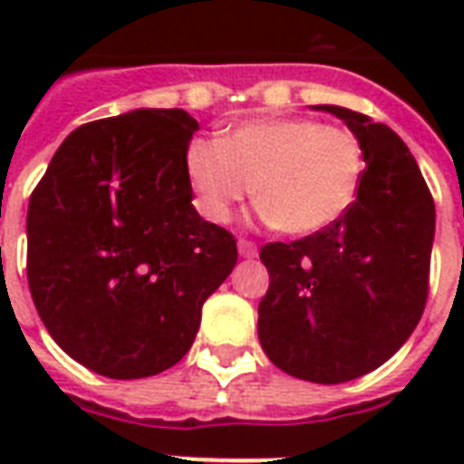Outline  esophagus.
<instances>
[{
    "instance_id": "esophagus-1",
    "label": "esophagus",
    "mask_w": 464,
    "mask_h": 464,
    "mask_svg": "<svg viewBox=\"0 0 464 464\" xmlns=\"http://www.w3.org/2000/svg\"><path fill=\"white\" fill-rule=\"evenodd\" d=\"M238 253H240V257H255V255H257V246H255L253 240L240 238L238 240Z\"/></svg>"
}]
</instances>
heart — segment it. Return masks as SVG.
I'll use <instances>...</instances> for the list:
<instances>
[{
	"instance_id": "obj_1",
	"label": "heart",
	"mask_w": 464,
	"mask_h": 464,
	"mask_svg": "<svg viewBox=\"0 0 464 464\" xmlns=\"http://www.w3.org/2000/svg\"><path fill=\"white\" fill-rule=\"evenodd\" d=\"M197 209L224 224L253 195L262 218L291 236L332 226L359 192L363 149L342 127L308 118L250 120L221 140H195L185 156Z\"/></svg>"
}]
</instances>
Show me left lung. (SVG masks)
Returning <instances> with one entry per match:
<instances>
[{
  "label": "left lung",
  "instance_id": "8db88e82",
  "mask_svg": "<svg viewBox=\"0 0 464 464\" xmlns=\"http://www.w3.org/2000/svg\"><path fill=\"white\" fill-rule=\"evenodd\" d=\"M317 111L344 120L366 168L334 224L262 246L269 289L257 334L284 373L334 385L382 366L421 320L436 207L417 160L388 125L339 105Z\"/></svg>",
  "mask_w": 464,
  "mask_h": 464
}]
</instances>
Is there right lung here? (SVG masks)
Listing matches in <instances>:
<instances>
[{"mask_svg":"<svg viewBox=\"0 0 464 464\" xmlns=\"http://www.w3.org/2000/svg\"><path fill=\"white\" fill-rule=\"evenodd\" d=\"M197 120L144 108L69 134L28 202V286L50 337L82 366L132 381L189 352L204 301L238 260L192 207Z\"/></svg>","mask_w":464,"mask_h":464,"instance_id":"1","label":"right lung"}]
</instances>
